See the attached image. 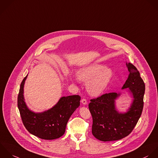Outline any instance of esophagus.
Masks as SVG:
<instances>
[{"label": "esophagus", "instance_id": "34e87169", "mask_svg": "<svg viewBox=\"0 0 158 158\" xmlns=\"http://www.w3.org/2000/svg\"><path fill=\"white\" fill-rule=\"evenodd\" d=\"M81 103H82L83 105H87V100H86V99H85V98H82V99L81 100Z\"/></svg>", "mask_w": 158, "mask_h": 158}]
</instances>
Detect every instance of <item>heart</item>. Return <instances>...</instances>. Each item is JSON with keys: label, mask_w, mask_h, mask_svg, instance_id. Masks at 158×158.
I'll list each match as a JSON object with an SVG mask.
<instances>
[{"label": "heart", "mask_w": 158, "mask_h": 158, "mask_svg": "<svg viewBox=\"0 0 158 158\" xmlns=\"http://www.w3.org/2000/svg\"><path fill=\"white\" fill-rule=\"evenodd\" d=\"M112 76V70L100 64L88 66L77 73L78 79L84 82H87V90L93 95H98L106 89Z\"/></svg>", "instance_id": "heart-1"}]
</instances>
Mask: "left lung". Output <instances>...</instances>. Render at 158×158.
<instances>
[{
    "mask_svg": "<svg viewBox=\"0 0 158 158\" xmlns=\"http://www.w3.org/2000/svg\"><path fill=\"white\" fill-rule=\"evenodd\" d=\"M129 74L122 89H127L132 97V103L125 113H120L116 100L121 93H109L90 100L89 108L93 119V135L103 142L115 141L129 135L140 119L143 108L145 83L137 69L126 63Z\"/></svg>",
    "mask_w": 158,
    "mask_h": 158,
    "instance_id": "1",
    "label": "left lung"
}]
</instances>
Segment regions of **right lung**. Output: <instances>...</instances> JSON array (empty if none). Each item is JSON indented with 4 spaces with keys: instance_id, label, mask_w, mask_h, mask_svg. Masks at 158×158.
Masks as SVG:
<instances>
[{
    "instance_id": "add662e5",
    "label": "right lung",
    "mask_w": 158,
    "mask_h": 158,
    "mask_svg": "<svg viewBox=\"0 0 158 158\" xmlns=\"http://www.w3.org/2000/svg\"><path fill=\"white\" fill-rule=\"evenodd\" d=\"M27 75L20 85L18 107L23 123L31 134L44 140L61 137L65 132L68 121L80 105L79 95L62 97L52 108L41 113L30 110L24 98V85Z\"/></svg>"
}]
</instances>
